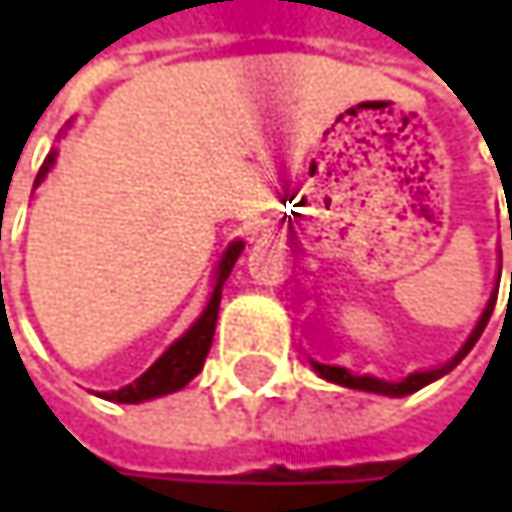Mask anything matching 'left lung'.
I'll list each match as a JSON object with an SVG mask.
<instances>
[{
	"label": "left lung",
	"instance_id": "1",
	"mask_svg": "<svg viewBox=\"0 0 512 512\" xmlns=\"http://www.w3.org/2000/svg\"><path fill=\"white\" fill-rule=\"evenodd\" d=\"M501 186H504V180H501ZM507 192V189H504ZM510 237H512V222H510ZM512 281V275H510ZM495 299H498V293H492V299H489V305H486V311H483V317L477 320V326H474V332H471V338L465 341V347H462L460 353L454 356V361H448V364H442V367H436V370H421V373H412V376H406L403 382H385V379H376V376H353L350 370H344V367H332V364H317V361H311L314 364V370L323 376V379H329V382H338V385H347V388H358V391H373V394H391V397H403V394H412V391H418V388H424V385H430L433 379H439V376H445L448 370H454L457 364H460L462 358L468 356V350L477 344V338L483 335V329H486V323H489V317H492V308H495Z\"/></svg>",
	"mask_w": 512,
	"mask_h": 512
}]
</instances>
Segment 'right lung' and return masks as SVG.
I'll use <instances>...</instances> for the list:
<instances>
[{"label": "right lung", "mask_w": 512, "mask_h": 512, "mask_svg": "<svg viewBox=\"0 0 512 512\" xmlns=\"http://www.w3.org/2000/svg\"><path fill=\"white\" fill-rule=\"evenodd\" d=\"M52 162H55V151L44 159V165H41V171L35 177V186L47 177ZM240 252H243V243L240 240L228 246V252H225L222 263H219V278H216L213 296H210L204 314L195 320V326L183 338H177L133 385H124V388H118L112 394H103L106 400H115V403H142V400H151V397H162V394L180 391L204 367V358L210 353L213 332H216V317H219V302H222V284L228 281V275H231V269H234Z\"/></svg>", "instance_id": "add662e5"}]
</instances>
